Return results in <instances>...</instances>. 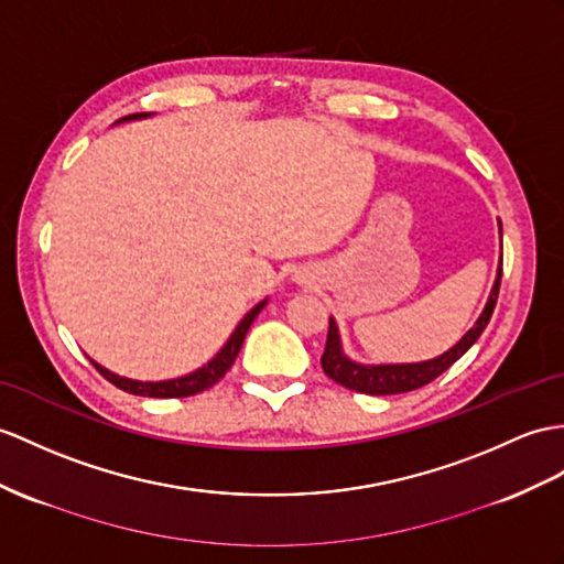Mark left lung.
I'll return each instance as SVG.
<instances>
[{
	"mask_svg": "<svg viewBox=\"0 0 564 564\" xmlns=\"http://www.w3.org/2000/svg\"><path fill=\"white\" fill-rule=\"evenodd\" d=\"M498 225H500V239H502V223H498ZM500 278H502V256H500L496 284H492L490 296L486 301L484 311H480L478 321L469 329H466V335L457 341L455 347H449L445 354L435 356V359H429V361H416V364H359V361H354L345 354V349H341L337 321L329 318L325 351L321 356L325 376L339 382L341 388L354 390V392H364V394H400V392H411V390L429 386L431 380L445 373L452 364L462 359V356L474 347V341L480 337V333L486 329L490 315H492V308H496V304H498Z\"/></svg>",
	"mask_w": 564,
	"mask_h": 564,
	"instance_id": "left-lung-1",
	"label": "left lung"
}]
</instances>
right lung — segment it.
I'll return each instance as SVG.
<instances>
[{
	"label": "right lung",
	"instance_id": "right-lung-1",
	"mask_svg": "<svg viewBox=\"0 0 564 564\" xmlns=\"http://www.w3.org/2000/svg\"><path fill=\"white\" fill-rule=\"evenodd\" d=\"M153 117V112H141V115H129L119 119L117 123L121 121H135V119H148ZM268 299L258 301V304L243 315L241 323L235 327V333L229 335V339L225 341V347L219 349L213 359L208 364H203L200 368H196L194 373H186L182 378H170V380H131V378H123V376H117L112 373V370H107L105 366H100L98 361L90 364L100 370V373L112 382V386H117L119 390L123 392H131V394H139V397H158V400H172V397H191V394H198L203 390L213 388L217 380H223L227 370L231 368V364L237 361L239 356V349L243 345V337L246 333H249L251 323L256 321V315L265 308Z\"/></svg>",
	"mask_w": 564,
	"mask_h": 564
}]
</instances>
